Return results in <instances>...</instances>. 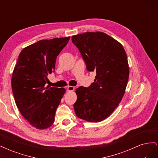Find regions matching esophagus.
<instances>
[{
    "instance_id": "1",
    "label": "esophagus",
    "mask_w": 158,
    "mask_h": 158,
    "mask_svg": "<svg viewBox=\"0 0 158 158\" xmlns=\"http://www.w3.org/2000/svg\"><path fill=\"white\" fill-rule=\"evenodd\" d=\"M66 89H67L68 92H73V91L74 90V86H68Z\"/></svg>"
}]
</instances>
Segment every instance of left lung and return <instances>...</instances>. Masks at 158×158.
Segmentation results:
<instances>
[{"instance_id":"left-lung-1","label":"left lung","mask_w":158,"mask_h":158,"mask_svg":"<svg viewBox=\"0 0 158 158\" xmlns=\"http://www.w3.org/2000/svg\"><path fill=\"white\" fill-rule=\"evenodd\" d=\"M89 72H95L94 82L76 89L74 103L78 118L100 122L118 106L125 94L129 68L122 45L103 32H85L72 37Z\"/></svg>"}]
</instances>
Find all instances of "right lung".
I'll return each instance as SVG.
<instances>
[{"instance_id":"obj_1","label":"right lung","mask_w":158,"mask_h":158,"mask_svg":"<svg viewBox=\"0 0 158 158\" xmlns=\"http://www.w3.org/2000/svg\"><path fill=\"white\" fill-rule=\"evenodd\" d=\"M70 37L37 41L23 49L18 56L12 77V89L22 116L37 129H45L55 121L56 108L65 89L45 84L54 73L56 57Z\"/></svg>"}]
</instances>
